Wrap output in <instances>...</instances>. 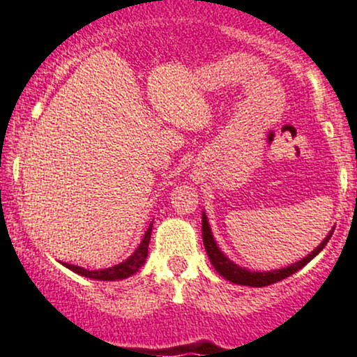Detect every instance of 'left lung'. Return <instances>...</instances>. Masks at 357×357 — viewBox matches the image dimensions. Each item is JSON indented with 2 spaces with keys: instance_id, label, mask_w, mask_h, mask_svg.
I'll list each match as a JSON object with an SVG mask.
<instances>
[{
  "instance_id": "1",
  "label": "left lung",
  "mask_w": 357,
  "mask_h": 357,
  "mask_svg": "<svg viewBox=\"0 0 357 357\" xmlns=\"http://www.w3.org/2000/svg\"><path fill=\"white\" fill-rule=\"evenodd\" d=\"M332 232L334 231H331L329 234H327V238L324 239V241L320 243L310 255L305 256L303 259H300V261L294 263V265L282 268V270H273V271H250L246 270V268L238 266L236 263H232L227 256H224V253L219 250V246L214 241V236H212L209 222H207L206 214L202 212V239H204V246H206L207 256H209L212 266H214L215 271H218L221 276H224L226 280L236 283V285H244V287H266V285H271V283L282 282V280L287 278V276L297 273L300 268L305 266L310 259H314L315 256L326 248V244L329 243Z\"/></svg>"
}]
</instances>
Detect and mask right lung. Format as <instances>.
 Wrapping results in <instances>:
<instances>
[{
    "label": "right lung",
    "instance_id": "obj_1",
    "mask_svg": "<svg viewBox=\"0 0 357 357\" xmlns=\"http://www.w3.org/2000/svg\"><path fill=\"white\" fill-rule=\"evenodd\" d=\"M151 227H153V222L148 226V229L143 236L142 243L139 246L136 248L135 253L130 256V258L125 259L119 265H114L111 268H104V270H94L89 271L82 266H75V265H69V263H63V266H67L69 270L74 271V273L86 276V278H92V280H102V282H116V280H125L128 276L135 275L136 271L139 270L146 261L148 256V244H150V238H151Z\"/></svg>",
    "mask_w": 357,
    "mask_h": 357
}]
</instances>
